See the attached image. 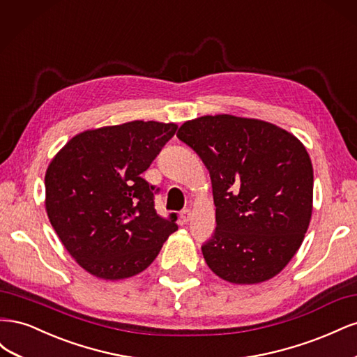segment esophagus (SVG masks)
I'll list each match as a JSON object with an SVG mask.
<instances>
[{"label": "esophagus", "mask_w": 357, "mask_h": 357, "mask_svg": "<svg viewBox=\"0 0 357 357\" xmlns=\"http://www.w3.org/2000/svg\"><path fill=\"white\" fill-rule=\"evenodd\" d=\"M190 219H192L190 210H183V211L180 213V220H181L183 223H188Z\"/></svg>", "instance_id": "obj_1"}]
</instances>
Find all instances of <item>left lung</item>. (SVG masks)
<instances>
[{
  "label": "left lung",
  "mask_w": 357,
  "mask_h": 357,
  "mask_svg": "<svg viewBox=\"0 0 357 357\" xmlns=\"http://www.w3.org/2000/svg\"><path fill=\"white\" fill-rule=\"evenodd\" d=\"M178 139L210 171L215 231L202 245L211 271L232 284H257L284 269L312 213V165L286 129L232 114L201 116Z\"/></svg>",
  "instance_id": "obj_1"
}]
</instances>
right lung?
<instances>
[{"mask_svg":"<svg viewBox=\"0 0 357 357\" xmlns=\"http://www.w3.org/2000/svg\"><path fill=\"white\" fill-rule=\"evenodd\" d=\"M177 123L132 121L74 135L46 169V211L71 257L91 275L117 282L152 264L177 231L155 211L142 177Z\"/></svg>","mask_w":357,"mask_h":357,"instance_id":"add662e5","label":"right lung"}]
</instances>
